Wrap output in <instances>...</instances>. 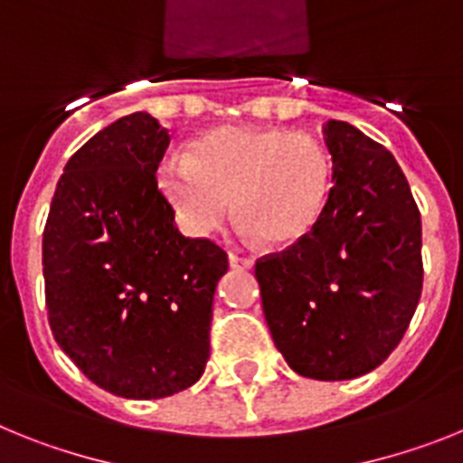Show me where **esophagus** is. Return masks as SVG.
Returning a JSON list of instances; mask_svg holds the SVG:
<instances>
[{"label":"esophagus","instance_id":"34e87169","mask_svg":"<svg viewBox=\"0 0 463 463\" xmlns=\"http://www.w3.org/2000/svg\"><path fill=\"white\" fill-rule=\"evenodd\" d=\"M228 263H231L232 270H251V268H254V259H249V256H240V254L228 256Z\"/></svg>","mask_w":463,"mask_h":463}]
</instances>
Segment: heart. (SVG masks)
<instances>
[{
    "instance_id": "heart-1",
    "label": "heart",
    "mask_w": 463,
    "mask_h": 463,
    "mask_svg": "<svg viewBox=\"0 0 463 463\" xmlns=\"http://www.w3.org/2000/svg\"><path fill=\"white\" fill-rule=\"evenodd\" d=\"M156 179L191 237L214 235L237 207L244 235L265 237L272 247H296L324 214L331 158L307 132L219 128L195 139L191 156H165Z\"/></svg>"
}]
</instances>
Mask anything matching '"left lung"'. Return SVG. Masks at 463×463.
<instances>
[{"label":"left lung","instance_id":"8db88e82","mask_svg":"<svg viewBox=\"0 0 463 463\" xmlns=\"http://www.w3.org/2000/svg\"><path fill=\"white\" fill-rule=\"evenodd\" d=\"M324 142L333 188L307 240L256 263L275 347L303 377L365 375L401 343L421 296V219L387 148L345 120Z\"/></svg>","mask_w":463,"mask_h":463}]
</instances>
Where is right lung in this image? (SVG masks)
Wrapping results in <instances>:
<instances>
[{"label": "right lung", "mask_w": 463, "mask_h": 463, "mask_svg": "<svg viewBox=\"0 0 463 463\" xmlns=\"http://www.w3.org/2000/svg\"><path fill=\"white\" fill-rule=\"evenodd\" d=\"M170 132L146 111L90 137L64 165L43 228L55 343L123 399H165L209 359L216 284L228 256L179 232L156 184Z\"/></svg>", "instance_id": "1"}]
</instances>
